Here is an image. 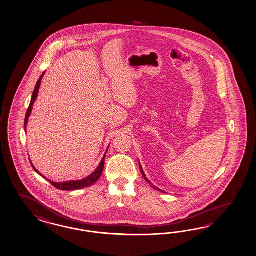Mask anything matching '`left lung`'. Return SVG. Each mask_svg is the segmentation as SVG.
I'll return each instance as SVG.
<instances>
[{
    "mask_svg": "<svg viewBox=\"0 0 256 256\" xmlns=\"http://www.w3.org/2000/svg\"><path fill=\"white\" fill-rule=\"evenodd\" d=\"M138 164H140V172H142V176H144V180H145L147 181V182H148V183H149V184H150V186H152V187L154 188V190H159V192H160V190H160V188H157V187H156V186H154V184H152V182H150V181L149 180H148V178H146V176H145V174H144V169H142V164H140V162H138ZM161 192H164V190H161Z\"/></svg>",
    "mask_w": 256,
    "mask_h": 256,
    "instance_id": "obj_1",
    "label": "left lung"
}]
</instances>
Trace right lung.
Segmentation results:
<instances>
[{
  "mask_svg": "<svg viewBox=\"0 0 256 256\" xmlns=\"http://www.w3.org/2000/svg\"><path fill=\"white\" fill-rule=\"evenodd\" d=\"M44 74H45V71L42 73V75L40 76V78H38L37 84H36V87L34 88V92L32 94V100H30V104L28 108V111H26V114L25 118V130L26 128V124H28V118L32 114V108H33V104L35 102V100L37 99L38 94V88L40 87V83H42V80L44 78ZM109 147V146H108ZM108 150V148H107ZM106 152L104 154V156L102 157V161H100V164L98 166V168H96V170L94 171V173L90 174L87 178L80 180H72V181H66V182H54V181L50 180H47L44 176L40 174L37 169L35 168V166L32 164V168L35 170V172H37L38 174H40L42 178H44L45 180L50 182V184L54 186V187L56 188L58 190H80V188H84L90 187V185L94 184L96 181L98 180L100 178L102 173L104 171V159H106Z\"/></svg>",
  "mask_w": 256,
  "mask_h": 256,
  "instance_id": "right-lung-1",
  "label": "right lung"
}]
</instances>
